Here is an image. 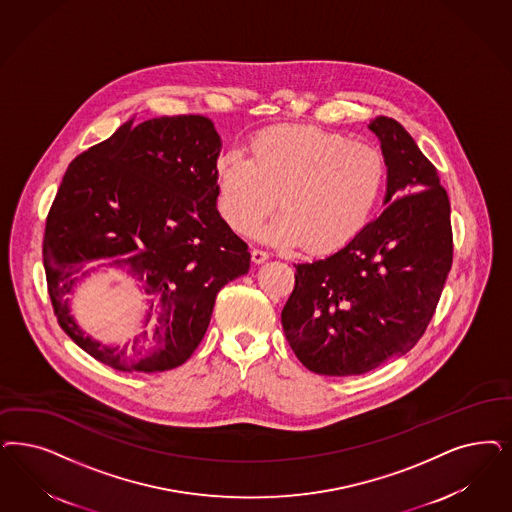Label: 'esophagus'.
I'll use <instances>...</instances> for the list:
<instances>
[{
  "mask_svg": "<svg viewBox=\"0 0 512 512\" xmlns=\"http://www.w3.org/2000/svg\"><path fill=\"white\" fill-rule=\"evenodd\" d=\"M266 259H268V253L263 251V249H251V261L255 263V265H263Z\"/></svg>",
  "mask_w": 512,
  "mask_h": 512,
  "instance_id": "1",
  "label": "esophagus"
}]
</instances>
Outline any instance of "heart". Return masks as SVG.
I'll return each instance as SVG.
<instances>
[{
  "label": "heart",
  "mask_w": 512,
  "mask_h": 512,
  "mask_svg": "<svg viewBox=\"0 0 512 512\" xmlns=\"http://www.w3.org/2000/svg\"><path fill=\"white\" fill-rule=\"evenodd\" d=\"M386 162L365 141L314 124H274L247 141V159L225 153L215 162L217 210L240 234L257 229L274 246L316 255L348 246L371 221L384 189Z\"/></svg>",
  "instance_id": "obj_1"
}]
</instances>
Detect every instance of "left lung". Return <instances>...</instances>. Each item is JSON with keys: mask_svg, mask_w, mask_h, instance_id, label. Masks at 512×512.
<instances>
[{"mask_svg": "<svg viewBox=\"0 0 512 512\" xmlns=\"http://www.w3.org/2000/svg\"><path fill=\"white\" fill-rule=\"evenodd\" d=\"M369 130L388 168L384 212L348 246L297 265L282 310L308 371L352 376L410 352L433 318L452 266L450 202L437 168L389 117Z\"/></svg>", "mask_w": 512, "mask_h": 512, "instance_id": "left-lung-1", "label": "left lung"}]
</instances>
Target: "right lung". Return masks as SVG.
<instances>
[{"label":"right lung","mask_w":512,"mask_h":512,"mask_svg":"<svg viewBox=\"0 0 512 512\" xmlns=\"http://www.w3.org/2000/svg\"><path fill=\"white\" fill-rule=\"evenodd\" d=\"M221 138L202 115L121 124L68 166L47 217L43 261L60 327L115 371L183 365L208 331L217 293L251 255L217 212ZM140 282L146 308L123 347L89 336L70 295L98 269Z\"/></svg>","instance_id":"1"}]
</instances>
